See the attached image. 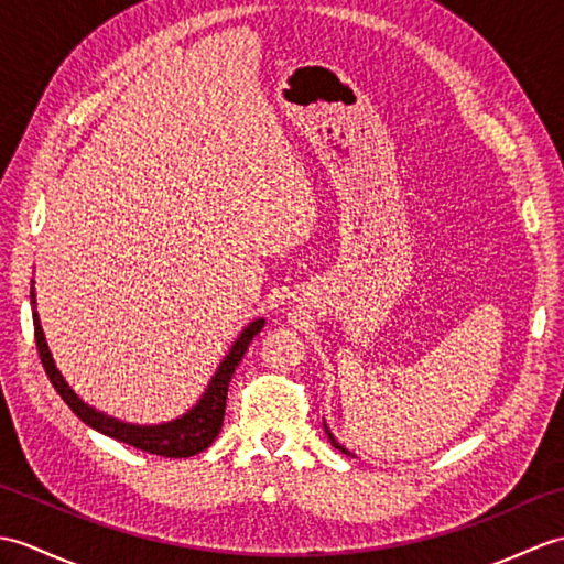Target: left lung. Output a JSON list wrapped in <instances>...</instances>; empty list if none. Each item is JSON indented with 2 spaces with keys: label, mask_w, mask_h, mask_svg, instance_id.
I'll list each match as a JSON object with an SVG mask.
<instances>
[{
  "label": "left lung",
  "mask_w": 564,
  "mask_h": 564,
  "mask_svg": "<svg viewBox=\"0 0 564 564\" xmlns=\"http://www.w3.org/2000/svg\"><path fill=\"white\" fill-rule=\"evenodd\" d=\"M322 426H325V434H327V438H329V443H332V446H334V448H339V451H341V453H346V455H354L351 451H346V448L341 446V443H339L337 438H334V434H332V431H329L327 422H322Z\"/></svg>",
  "instance_id": "obj_1"
}]
</instances>
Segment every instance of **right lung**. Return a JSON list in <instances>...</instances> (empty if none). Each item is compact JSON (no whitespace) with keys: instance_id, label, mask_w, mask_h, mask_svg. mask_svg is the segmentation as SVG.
Here are the masks:
<instances>
[{"instance_id":"add662e5","label":"right lung","mask_w":564,"mask_h":564,"mask_svg":"<svg viewBox=\"0 0 564 564\" xmlns=\"http://www.w3.org/2000/svg\"><path fill=\"white\" fill-rule=\"evenodd\" d=\"M31 307H33L35 346H39L41 364L45 368L47 378H51L53 388L59 392V398L65 400L69 410L75 412L84 424L97 429L99 434L123 441L128 446L148 451L152 455H164V458H188V455H196L200 451H206L215 441V436L220 434L230 378L235 373V368L239 366V361H242L245 351L249 349L251 339H254L263 327V317H259V319H251L249 325L237 334L230 351L225 354L220 366L215 368L206 390H203L198 402L191 406L188 412L172 419V422H162V424H130V422H121V419L116 416H109L106 412H99L97 406L84 402L79 394L69 388V382L63 378V373H59L51 349H47L39 310H35L33 285H31Z\"/></svg>"}]
</instances>
